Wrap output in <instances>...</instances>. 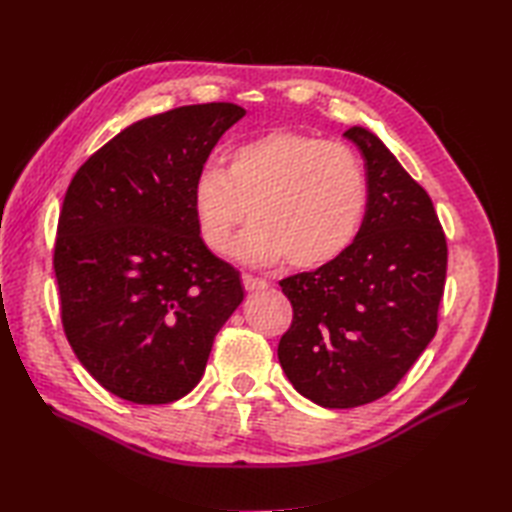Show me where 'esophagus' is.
Here are the masks:
<instances>
[{
	"label": "esophagus",
	"instance_id": "1",
	"mask_svg": "<svg viewBox=\"0 0 512 512\" xmlns=\"http://www.w3.org/2000/svg\"><path fill=\"white\" fill-rule=\"evenodd\" d=\"M242 284L248 292H259V290H266L268 288V281L266 279H259V277H253V275H242Z\"/></svg>",
	"mask_w": 512,
	"mask_h": 512
}]
</instances>
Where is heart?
I'll return each mask as SVG.
<instances>
[{
	"label": "heart",
	"instance_id": "b5f03b06",
	"mask_svg": "<svg viewBox=\"0 0 512 512\" xmlns=\"http://www.w3.org/2000/svg\"><path fill=\"white\" fill-rule=\"evenodd\" d=\"M369 184L350 147L275 129L235 145L226 167L204 165L191 184V211L202 242L215 253L231 244L246 213L235 255L250 266L288 257L295 268L339 259L361 231Z\"/></svg>",
	"mask_w": 512,
	"mask_h": 512
}]
</instances>
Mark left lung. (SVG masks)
<instances>
[{
    "label": "left lung",
    "mask_w": 512,
    "mask_h": 512,
    "mask_svg": "<svg viewBox=\"0 0 512 512\" xmlns=\"http://www.w3.org/2000/svg\"><path fill=\"white\" fill-rule=\"evenodd\" d=\"M345 136L365 158L361 231L332 264L279 281L295 312L279 363L325 409L367 405L400 383L436 336L447 277V239L427 191L369 129Z\"/></svg>",
    "instance_id": "1"
}]
</instances>
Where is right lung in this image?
I'll return each instance as SVG.
<instances>
[{"mask_svg": "<svg viewBox=\"0 0 512 512\" xmlns=\"http://www.w3.org/2000/svg\"><path fill=\"white\" fill-rule=\"evenodd\" d=\"M246 110L184 105L125 127L76 171L54 275L72 350L99 385L167 405L200 383L215 334L244 301L239 273L202 242L191 184Z\"/></svg>", "mask_w": 512, "mask_h": 512, "instance_id": "obj_1", "label": "right lung"}]
</instances>
